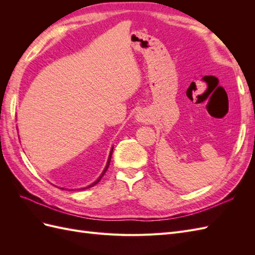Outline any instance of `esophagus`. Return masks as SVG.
Returning a JSON list of instances; mask_svg holds the SVG:
<instances>
[{
    "mask_svg": "<svg viewBox=\"0 0 255 255\" xmlns=\"http://www.w3.org/2000/svg\"><path fill=\"white\" fill-rule=\"evenodd\" d=\"M136 121L137 122H146V121H148V115H146L144 112L137 113Z\"/></svg>",
    "mask_w": 255,
    "mask_h": 255,
    "instance_id": "34e87169",
    "label": "esophagus"
}]
</instances>
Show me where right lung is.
I'll return each instance as SVG.
<instances>
[{
    "instance_id": "right-lung-1",
    "label": "right lung",
    "mask_w": 255,
    "mask_h": 255,
    "mask_svg": "<svg viewBox=\"0 0 255 255\" xmlns=\"http://www.w3.org/2000/svg\"><path fill=\"white\" fill-rule=\"evenodd\" d=\"M113 150H114V146L112 148V150H111V152H110V155H109V159H107V163H106V166H105V168H104V170H103V172L101 173V175H100L99 177H98V180L97 181H95L94 183L92 184H90L89 186H87V187H85V188H89V187H92V186H95L96 184H98V182H100V180L102 179V176L105 174V172L107 171V169H109V166H110V163H111V158H112V154H113ZM85 188H82V189H85ZM61 189H64V188H61Z\"/></svg>"
}]
</instances>
